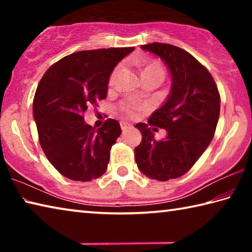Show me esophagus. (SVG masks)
<instances>
[{"instance_id": "esophagus-1", "label": "esophagus", "mask_w": 252, "mask_h": 252, "mask_svg": "<svg viewBox=\"0 0 252 252\" xmlns=\"http://www.w3.org/2000/svg\"><path fill=\"white\" fill-rule=\"evenodd\" d=\"M120 126H121L122 131H126V129H129V127L132 126L130 125V123H127V122H126V121H121V122H120Z\"/></svg>"}]
</instances>
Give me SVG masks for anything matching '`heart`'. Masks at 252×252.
<instances>
[{"mask_svg":"<svg viewBox=\"0 0 252 252\" xmlns=\"http://www.w3.org/2000/svg\"><path fill=\"white\" fill-rule=\"evenodd\" d=\"M120 71H121V65H118L116 69L112 71V73H111L110 78H109V85H110V87H113V85H116L118 78H119V74H120ZM147 76H157V78H159L161 81L163 80V78H164V69H163V66H162V64L159 61H156V60H153V61H150L148 63L146 67H144V70H143V78H147ZM121 109H122L123 112L129 114V116H134L136 111L139 110V105L134 103V102H131V103L123 104L121 106Z\"/></svg>","mask_w":252,"mask_h":252,"instance_id":"1","label":"heart"}]
</instances>
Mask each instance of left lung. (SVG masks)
<instances>
[{"mask_svg": "<svg viewBox=\"0 0 252 252\" xmlns=\"http://www.w3.org/2000/svg\"><path fill=\"white\" fill-rule=\"evenodd\" d=\"M141 49L162 59L172 84L163 105L148 121L164 129L167 136L156 140L148 125H135L142 141L134 149V158L148 178L167 181L189 171L210 144L219 120L220 94L210 72L187 51L165 43Z\"/></svg>", "mask_w": 252, "mask_h": 252, "instance_id": "1", "label": "left lung"}]
</instances>
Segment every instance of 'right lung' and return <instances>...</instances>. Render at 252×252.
Segmentation results:
<instances>
[{
	"instance_id": "add662e5",
	"label": "right lung",
	"mask_w": 252,
	"mask_h": 252,
	"mask_svg": "<svg viewBox=\"0 0 252 252\" xmlns=\"http://www.w3.org/2000/svg\"><path fill=\"white\" fill-rule=\"evenodd\" d=\"M131 48H110L66 55L49 67L37 85L33 117L41 148L51 164L74 181H91L106 171L111 147L121 134L114 119L94 129L84 122L89 106L108 93L111 72Z\"/></svg>"
}]
</instances>
